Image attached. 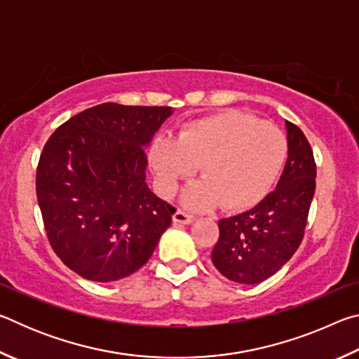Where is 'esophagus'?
I'll return each mask as SVG.
<instances>
[{
  "mask_svg": "<svg viewBox=\"0 0 359 359\" xmlns=\"http://www.w3.org/2000/svg\"><path fill=\"white\" fill-rule=\"evenodd\" d=\"M172 220L175 223H184V224H190L193 220H194V215L193 214H188V212L182 210V209H177L174 212L172 215Z\"/></svg>",
  "mask_w": 359,
  "mask_h": 359,
  "instance_id": "obj_1",
  "label": "esophagus"
}]
</instances>
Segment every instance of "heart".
<instances>
[{"label":"heart","mask_w":359,"mask_h":359,"mask_svg":"<svg viewBox=\"0 0 359 359\" xmlns=\"http://www.w3.org/2000/svg\"><path fill=\"white\" fill-rule=\"evenodd\" d=\"M288 155L287 136L252 114L222 111L185 123L175 139L156 136L149 163L163 196H172L198 165L204 180L188 190L191 205L252 209L269 194Z\"/></svg>","instance_id":"heart-1"}]
</instances>
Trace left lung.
<instances>
[{"mask_svg":"<svg viewBox=\"0 0 359 359\" xmlns=\"http://www.w3.org/2000/svg\"><path fill=\"white\" fill-rule=\"evenodd\" d=\"M288 158L277 188L244 214L218 222L212 263L228 280L255 285L274 276L304 239L317 165L299 126L287 121Z\"/></svg>","mask_w":359,"mask_h":359,"instance_id":"1","label":"left lung"}]
</instances>
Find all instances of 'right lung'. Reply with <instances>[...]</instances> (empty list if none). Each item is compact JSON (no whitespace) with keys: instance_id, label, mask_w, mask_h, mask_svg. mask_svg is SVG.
I'll return each instance as SVG.
<instances>
[{"instance_id":"add662e5","label":"right lung","mask_w":359,"mask_h":359,"mask_svg":"<svg viewBox=\"0 0 359 359\" xmlns=\"http://www.w3.org/2000/svg\"><path fill=\"white\" fill-rule=\"evenodd\" d=\"M171 114L102 102L60 125L42 149L36 196L48 244L87 280L131 276L171 224L175 208L145 184L144 150Z\"/></svg>"}]
</instances>
